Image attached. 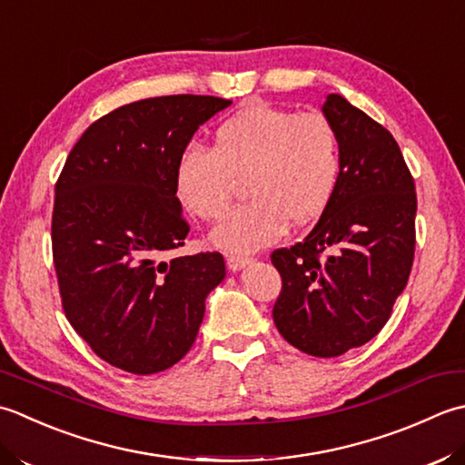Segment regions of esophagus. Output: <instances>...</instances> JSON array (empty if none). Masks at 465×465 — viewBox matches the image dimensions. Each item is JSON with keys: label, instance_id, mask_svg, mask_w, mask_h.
<instances>
[{"label": "esophagus", "instance_id": "obj_1", "mask_svg": "<svg viewBox=\"0 0 465 465\" xmlns=\"http://www.w3.org/2000/svg\"><path fill=\"white\" fill-rule=\"evenodd\" d=\"M252 262V259L251 257H241V254H231L229 259H226V267H229L231 271H241V269H244L246 264H251Z\"/></svg>", "mask_w": 465, "mask_h": 465}]
</instances>
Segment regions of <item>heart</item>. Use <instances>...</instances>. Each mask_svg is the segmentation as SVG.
Instances as JSON below:
<instances>
[{"label": "heart", "mask_w": 465, "mask_h": 465, "mask_svg": "<svg viewBox=\"0 0 465 465\" xmlns=\"http://www.w3.org/2000/svg\"><path fill=\"white\" fill-rule=\"evenodd\" d=\"M341 150L333 124L317 112L246 104L214 132L213 150L186 148L176 164V194L188 213L219 221L244 180L249 203L213 231L216 246L251 252L327 211L339 184Z\"/></svg>", "instance_id": "1"}]
</instances>
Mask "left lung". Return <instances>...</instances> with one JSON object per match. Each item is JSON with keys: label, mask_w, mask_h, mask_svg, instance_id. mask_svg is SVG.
Here are the masks:
<instances>
[{"label": "left lung", "mask_w": 465, "mask_h": 465, "mask_svg": "<svg viewBox=\"0 0 465 465\" xmlns=\"http://www.w3.org/2000/svg\"><path fill=\"white\" fill-rule=\"evenodd\" d=\"M323 114L339 136V184L305 241L271 254L282 279L272 319L299 351L337 357L371 341L403 292L418 198L390 130L339 94Z\"/></svg>", "instance_id": "1"}]
</instances>
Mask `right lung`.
I'll return each mask as SVG.
<instances>
[{"mask_svg":"<svg viewBox=\"0 0 465 465\" xmlns=\"http://www.w3.org/2000/svg\"><path fill=\"white\" fill-rule=\"evenodd\" d=\"M231 100L146 98L84 132L55 183L52 251L70 325L104 361L150 375L194 343L204 301L224 279L221 252L170 262L188 223L176 196L178 158L198 126Z\"/></svg>","mask_w":465,"mask_h":465,"instance_id":"right-lung-1","label":"right lung"}]
</instances>
